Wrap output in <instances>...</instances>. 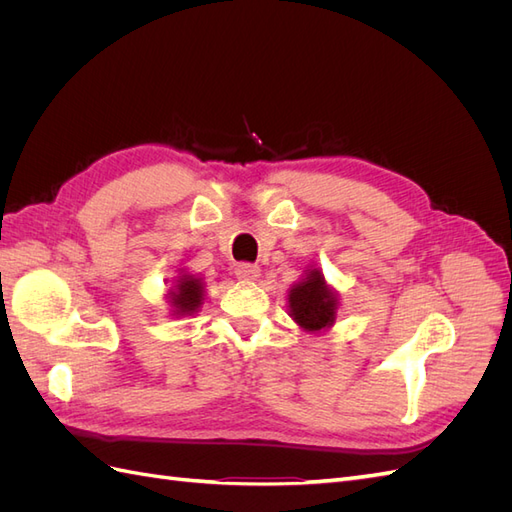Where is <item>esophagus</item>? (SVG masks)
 I'll return each instance as SVG.
<instances>
[{"label": "esophagus", "mask_w": 512, "mask_h": 512, "mask_svg": "<svg viewBox=\"0 0 512 512\" xmlns=\"http://www.w3.org/2000/svg\"><path fill=\"white\" fill-rule=\"evenodd\" d=\"M235 275L243 282H254L260 277V267L250 265V262H241V265H237L235 269Z\"/></svg>", "instance_id": "esophagus-1"}]
</instances>
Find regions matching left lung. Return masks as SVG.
Returning <instances> with one entry per match:
<instances>
[{"mask_svg": "<svg viewBox=\"0 0 512 512\" xmlns=\"http://www.w3.org/2000/svg\"><path fill=\"white\" fill-rule=\"evenodd\" d=\"M337 292L327 284L320 269H307L288 292L290 318L307 333L329 331L337 318Z\"/></svg>", "mask_w": 512, "mask_h": 512, "instance_id": "8db88e82", "label": "left lung"}]
</instances>
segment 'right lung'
I'll use <instances>...</instances> for the list:
<instances>
[{
    "instance_id": "right-lung-1",
    "label": "right lung",
    "mask_w": 512,
    "mask_h": 512,
    "mask_svg": "<svg viewBox=\"0 0 512 512\" xmlns=\"http://www.w3.org/2000/svg\"><path fill=\"white\" fill-rule=\"evenodd\" d=\"M166 299H168L170 307H173L170 312H173L175 318L196 314L200 305H203V301H205L203 277L179 271V275L173 280V286L168 288Z\"/></svg>"
}]
</instances>
